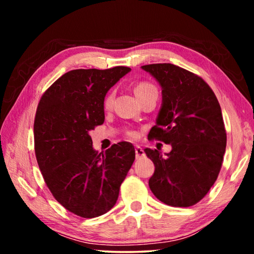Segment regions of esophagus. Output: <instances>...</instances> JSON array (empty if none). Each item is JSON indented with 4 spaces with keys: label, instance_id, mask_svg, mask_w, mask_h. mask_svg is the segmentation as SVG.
I'll return each instance as SVG.
<instances>
[{
    "label": "esophagus",
    "instance_id": "esophagus-1",
    "mask_svg": "<svg viewBox=\"0 0 254 254\" xmlns=\"http://www.w3.org/2000/svg\"><path fill=\"white\" fill-rule=\"evenodd\" d=\"M135 157H136V159H141V158L144 157L143 149L139 147V145H136V147H135Z\"/></svg>",
    "mask_w": 254,
    "mask_h": 254
}]
</instances>
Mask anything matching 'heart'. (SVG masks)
<instances>
[{"instance_id":"heart-1","label":"heart","mask_w":254,"mask_h":254,"mask_svg":"<svg viewBox=\"0 0 254 254\" xmlns=\"http://www.w3.org/2000/svg\"><path fill=\"white\" fill-rule=\"evenodd\" d=\"M156 88L152 84L148 83V81H140V83H137L136 86L134 87V92L136 94V96H140L142 95L143 93L150 91V89H153ZM113 102H114V94L113 93H109L104 98V102H103V105L106 110L111 109L112 106H113ZM132 135V133H131Z\"/></svg>"}]
</instances>
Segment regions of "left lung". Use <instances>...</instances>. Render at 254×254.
<instances>
[{"label":"left lung","mask_w":254,"mask_h":254,"mask_svg":"<svg viewBox=\"0 0 254 254\" xmlns=\"http://www.w3.org/2000/svg\"><path fill=\"white\" fill-rule=\"evenodd\" d=\"M162 88V105L148 139L171 144L162 157L144 149L154 163L149 187L159 200L189 207L203 199L220 174L226 131L220 103L208 84L173 64L142 66Z\"/></svg>","instance_id":"8db88e82"}]
</instances>
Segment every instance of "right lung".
<instances>
[{"instance_id":"add662e5","label":"right lung","mask_w":254,"mask_h":254,"mask_svg":"<svg viewBox=\"0 0 254 254\" xmlns=\"http://www.w3.org/2000/svg\"><path fill=\"white\" fill-rule=\"evenodd\" d=\"M131 68L75 69L41 96L34 118V152L51 194L84 218L101 216L117 203L135 150L119 142L98 153L89 132L104 123L105 95Z\"/></svg>"}]
</instances>
